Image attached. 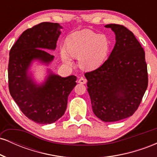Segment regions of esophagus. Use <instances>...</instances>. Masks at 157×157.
Wrapping results in <instances>:
<instances>
[{
	"label": "esophagus",
	"instance_id": "esophagus-1",
	"mask_svg": "<svg viewBox=\"0 0 157 157\" xmlns=\"http://www.w3.org/2000/svg\"><path fill=\"white\" fill-rule=\"evenodd\" d=\"M86 82H87V81H86V79L83 78V77H80L78 80V82L80 84H86Z\"/></svg>",
	"mask_w": 157,
	"mask_h": 157
}]
</instances>
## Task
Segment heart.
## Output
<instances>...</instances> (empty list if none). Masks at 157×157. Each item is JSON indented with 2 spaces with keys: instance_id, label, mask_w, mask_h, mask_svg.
<instances>
[{
  "instance_id": "heart-1",
  "label": "heart",
  "mask_w": 157,
  "mask_h": 157,
  "mask_svg": "<svg viewBox=\"0 0 157 157\" xmlns=\"http://www.w3.org/2000/svg\"><path fill=\"white\" fill-rule=\"evenodd\" d=\"M111 48L109 36L91 30L76 32L65 41L64 49L60 51L63 62L72 64L71 57L78 58L79 66L83 70H94L102 66Z\"/></svg>"
}]
</instances>
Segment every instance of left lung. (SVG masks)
<instances>
[{"label":"left lung","mask_w":157,"mask_h":157,"mask_svg":"<svg viewBox=\"0 0 157 157\" xmlns=\"http://www.w3.org/2000/svg\"><path fill=\"white\" fill-rule=\"evenodd\" d=\"M116 36L109 58L85 74L93 112L103 122H116L134 114L147 87L145 52L134 34L118 24L105 25Z\"/></svg>","instance_id":"left-lung-1"}]
</instances>
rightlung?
<instances>
[{"instance_id": "1", "label": "right lung", "mask_w": 157, "mask_h": 157, "mask_svg": "<svg viewBox=\"0 0 157 157\" xmlns=\"http://www.w3.org/2000/svg\"><path fill=\"white\" fill-rule=\"evenodd\" d=\"M63 27L59 23L44 22L22 33L10 52L9 89L20 109L36 123L51 124L66 111L68 97L77 85V77H62L48 69L42 83H37L30 71L38 61L48 66L54 55L46 50H55Z\"/></svg>"}]
</instances>
